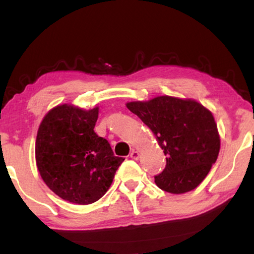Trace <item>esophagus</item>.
<instances>
[{"label": "esophagus", "instance_id": "34e87169", "mask_svg": "<svg viewBox=\"0 0 254 254\" xmlns=\"http://www.w3.org/2000/svg\"><path fill=\"white\" fill-rule=\"evenodd\" d=\"M130 157L133 159V160H137V159H139V157H140V153H139V151H135V150H133V151L130 154Z\"/></svg>", "mask_w": 254, "mask_h": 254}]
</instances>
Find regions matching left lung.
<instances>
[{"instance_id":"left-lung-1","label":"left lung","mask_w":254,"mask_h":254,"mask_svg":"<svg viewBox=\"0 0 254 254\" xmlns=\"http://www.w3.org/2000/svg\"><path fill=\"white\" fill-rule=\"evenodd\" d=\"M127 107L150 127L167 157L165 169L154 176L157 186L171 194H184L198 186L220 152L212 113L194 100L171 96L130 102Z\"/></svg>"}]
</instances>
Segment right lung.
I'll return each instance as SVG.
<instances>
[{
  "label": "right lung",
  "mask_w": 254,
  "mask_h": 254,
  "mask_svg": "<svg viewBox=\"0 0 254 254\" xmlns=\"http://www.w3.org/2000/svg\"><path fill=\"white\" fill-rule=\"evenodd\" d=\"M98 107H54L37 134L36 161L41 178L60 198L79 205L95 203L109 190L124 158L94 132Z\"/></svg>",
  "instance_id": "right-lung-1"
}]
</instances>
